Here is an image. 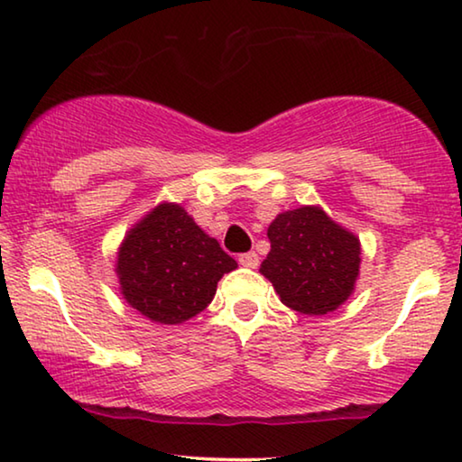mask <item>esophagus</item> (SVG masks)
<instances>
[{
	"label": "esophagus",
	"instance_id": "34e87169",
	"mask_svg": "<svg viewBox=\"0 0 462 462\" xmlns=\"http://www.w3.org/2000/svg\"><path fill=\"white\" fill-rule=\"evenodd\" d=\"M238 263H240V265H245V267H251V270H254V267L259 265V254L254 253V251L238 254Z\"/></svg>",
	"mask_w": 462,
	"mask_h": 462
}]
</instances>
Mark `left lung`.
Listing matches in <instances>:
<instances>
[{
    "label": "left lung",
    "mask_w": 462,
    "mask_h": 462,
    "mask_svg": "<svg viewBox=\"0 0 462 462\" xmlns=\"http://www.w3.org/2000/svg\"><path fill=\"white\" fill-rule=\"evenodd\" d=\"M267 238L272 249L259 272L288 309L328 315L355 292L361 267L359 236L318 205L278 213Z\"/></svg>",
    "instance_id": "obj_1"
}]
</instances>
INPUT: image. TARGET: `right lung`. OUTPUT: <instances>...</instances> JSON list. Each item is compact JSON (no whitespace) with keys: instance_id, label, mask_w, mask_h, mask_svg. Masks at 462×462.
I'll list each match as a JSON object with an SVG mask.
<instances>
[{"instance_id":"add662e5","label":"right lung","mask_w":462,"mask_h":462,"mask_svg":"<svg viewBox=\"0 0 462 462\" xmlns=\"http://www.w3.org/2000/svg\"><path fill=\"white\" fill-rule=\"evenodd\" d=\"M238 263L180 203L163 201L126 232L116 254L120 294L144 319L178 326L216 297Z\"/></svg>"}]
</instances>
